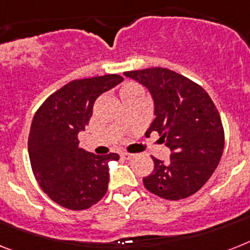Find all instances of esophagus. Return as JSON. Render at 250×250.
Segmentation results:
<instances>
[{"instance_id":"esophagus-1","label":"esophagus","mask_w":250,"mask_h":250,"mask_svg":"<svg viewBox=\"0 0 250 250\" xmlns=\"http://www.w3.org/2000/svg\"><path fill=\"white\" fill-rule=\"evenodd\" d=\"M121 155H122V158H125V159H131V158L133 157V154H129V153H127V151H123Z\"/></svg>"}]
</instances>
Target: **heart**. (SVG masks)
I'll use <instances>...</instances> for the list:
<instances>
[{
  "label": "heart",
  "instance_id": "heart-1",
  "mask_svg": "<svg viewBox=\"0 0 250 250\" xmlns=\"http://www.w3.org/2000/svg\"><path fill=\"white\" fill-rule=\"evenodd\" d=\"M136 87H137V86H135V84H127V86L123 88V90H127V88H136Z\"/></svg>",
  "mask_w": 250,
  "mask_h": 250
}]
</instances>
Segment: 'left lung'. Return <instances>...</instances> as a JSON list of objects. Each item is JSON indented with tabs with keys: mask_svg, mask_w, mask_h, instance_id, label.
<instances>
[{
	"mask_svg": "<svg viewBox=\"0 0 250 250\" xmlns=\"http://www.w3.org/2000/svg\"><path fill=\"white\" fill-rule=\"evenodd\" d=\"M125 76L150 91L157 117L146 135L158 132L172 151L167 163L151 157L154 169L144 177V186L167 200L195 194L224 153L225 131L216 105L202 86L171 69L155 66Z\"/></svg>",
	"mask_w": 250,
	"mask_h": 250,
	"instance_id": "obj_1",
	"label": "left lung"
}]
</instances>
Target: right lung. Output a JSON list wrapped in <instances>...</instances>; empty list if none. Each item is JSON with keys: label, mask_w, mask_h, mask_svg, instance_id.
I'll use <instances>...</instances> for the list:
<instances>
[{"label": "right lung", "mask_w": 250, "mask_h": 250, "mask_svg": "<svg viewBox=\"0 0 250 250\" xmlns=\"http://www.w3.org/2000/svg\"><path fill=\"white\" fill-rule=\"evenodd\" d=\"M123 81L119 74L74 79L38 107L28 137L30 166L47 196L72 210L87 209L106 194L110 153L96 155L79 147L78 133L88 125L101 93Z\"/></svg>", "instance_id": "obj_1"}]
</instances>
